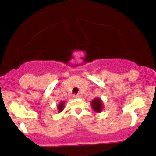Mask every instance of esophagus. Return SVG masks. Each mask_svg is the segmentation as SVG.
<instances>
[{
  "label": "esophagus",
  "instance_id": "34e87169",
  "mask_svg": "<svg viewBox=\"0 0 156 156\" xmlns=\"http://www.w3.org/2000/svg\"><path fill=\"white\" fill-rule=\"evenodd\" d=\"M74 97H75V98H81V95L80 94H76V95H74Z\"/></svg>",
  "mask_w": 156,
  "mask_h": 156
}]
</instances>
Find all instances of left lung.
<instances>
[{
	"label": "left lung",
	"mask_w": 156,
	"mask_h": 156,
	"mask_svg": "<svg viewBox=\"0 0 156 156\" xmlns=\"http://www.w3.org/2000/svg\"><path fill=\"white\" fill-rule=\"evenodd\" d=\"M91 106L92 108L97 112H101L103 110V102H102L101 99L100 98H95L93 100L92 103H91Z\"/></svg>",
	"instance_id": "8db88e82"
}]
</instances>
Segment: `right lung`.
<instances>
[{"label": "right lung", "mask_w": 156, "mask_h": 156, "mask_svg": "<svg viewBox=\"0 0 156 156\" xmlns=\"http://www.w3.org/2000/svg\"><path fill=\"white\" fill-rule=\"evenodd\" d=\"M64 104H65V102H61V103H59V106H57L58 110H59V112H61L62 111V109L64 108Z\"/></svg>", "instance_id": "right-lung-1"}]
</instances>
